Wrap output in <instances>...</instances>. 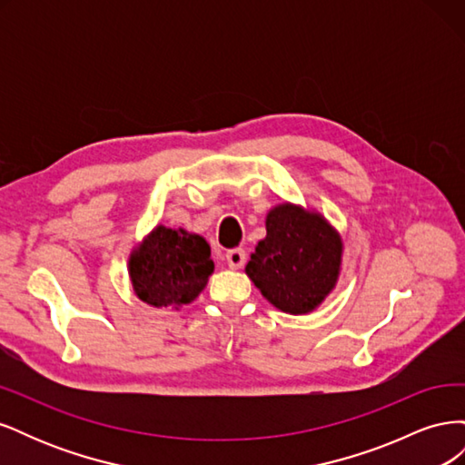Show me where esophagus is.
Listing matches in <instances>:
<instances>
[{
    "label": "esophagus",
    "instance_id": "34e87169",
    "mask_svg": "<svg viewBox=\"0 0 465 465\" xmlns=\"http://www.w3.org/2000/svg\"><path fill=\"white\" fill-rule=\"evenodd\" d=\"M246 262V252L242 248H232L227 252V263L232 270H238V267H242Z\"/></svg>",
    "mask_w": 465,
    "mask_h": 465
}]
</instances>
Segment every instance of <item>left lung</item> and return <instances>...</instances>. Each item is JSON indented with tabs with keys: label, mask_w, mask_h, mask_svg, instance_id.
Returning a JSON list of instances; mask_svg holds the SVG:
<instances>
[{
	"label": "left lung",
	"mask_w": 465,
	"mask_h": 465,
	"mask_svg": "<svg viewBox=\"0 0 465 465\" xmlns=\"http://www.w3.org/2000/svg\"><path fill=\"white\" fill-rule=\"evenodd\" d=\"M265 231L246 265L248 277L279 311L312 312L340 277V234L320 213L291 203L267 213Z\"/></svg>",
	"instance_id": "left-lung-1"
}]
</instances>
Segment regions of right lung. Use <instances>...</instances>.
<instances>
[{
	"label": "right lung",
	"mask_w": 465,
	"mask_h": 465,
	"mask_svg": "<svg viewBox=\"0 0 465 465\" xmlns=\"http://www.w3.org/2000/svg\"><path fill=\"white\" fill-rule=\"evenodd\" d=\"M213 273L205 238L159 224L130 258V277L139 299L151 306L190 304Z\"/></svg>",
	"instance_id": "right-lung-1"
}]
</instances>
